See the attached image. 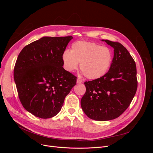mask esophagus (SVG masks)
<instances>
[{
	"label": "esophagus",
	"instance_id": "1",
	"mask_svg": "<svg viewBox=\"0 0 153 153\" xmlns=\"http://www.w3.org/2000/svg\"><path fill=\"white\" fill-rule=\"evenodd\" d=\"M76 82H77V83H82V80L81 79H80V78H77Z\"/></svg>",
	"mask_w": 153,
	"mask_h": 153
}]
</instances>
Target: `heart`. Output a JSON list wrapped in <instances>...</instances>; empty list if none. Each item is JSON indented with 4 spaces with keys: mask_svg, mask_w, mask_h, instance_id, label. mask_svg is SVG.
Segmentation results:
<instances>
[{
    "mask_svg": "<svg viewBox=\"0 0 153 153\" xmlns=\"http://www.w3.org/2000/svg\"><path fill=\"white\" fill-rule=\"evenodd\" d=\"M63 66L72 72L80 69L84 75L91 80L98 79L108 72L113 59L112 52L109 48L85 41H78L72 44L71 50L62 53Z\"/></svg>",
    "mask_w": 153,
    "mask_h": 153,
    "instance_id": "obj_1",
    "label": "heart"
}]
</instances>
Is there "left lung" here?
<instances>
[{"label":"left lung","instance_id":"obj_1","mask_svg":"<svg viewBox=\"0 0 153 153\" xmlns=\"http://www.w3.org/2000/svg\"><path fill=\"white\" fill-rule=\"evenodd\" d=\"M114 48L108 71L98 79L85 82L81 106L88 117L105 121L119 117L130 105L137 89L135 62L123 45L104 40Z\"/></svg>","mask_w":153,"mask_h":153}]
</instances>
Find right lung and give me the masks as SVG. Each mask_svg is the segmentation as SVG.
Here are the masks:
<instances>
[{"instance_id": "add662e5", "label": "right lung", "mask_w": 153, "mask_h": 153, "mask_svg": "<svg viewBox=\"0 0 153 153\" xmlns=\"http://www.w3.org/2000/svg\"><path fill=\"white\" fill-rule=\"evenodd\" d=\"M72 36L43 37L18 55L14 79L21 103L34 116L51 118L61 110L76 77L63 68L62 53Z\"/></svg>"}]
</instances>
